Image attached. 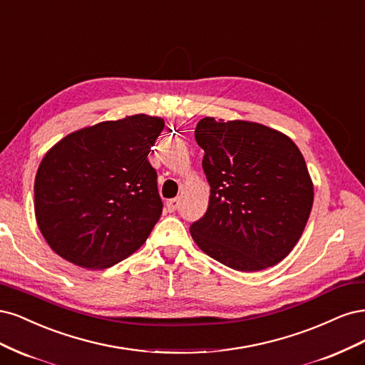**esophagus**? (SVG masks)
I'll use <instances>...</instances> for the list:
<instances>
[{
  "instance_id": "34e87169",
  "label": "esophagus",
  "mask_w": 365,
  "mask_h": 365,
  "mask_svg": "<svg viewBox=\"0 0 365 365\" xmlns=\"http://www.w3.org/2000/svg\"><path fill=\"white\" fill-rule=\"evenodd\" d=\"M180 206V198H171L167 202V209L168 212H174L175 209H178Z\"/></svg>"
}]
</instances>
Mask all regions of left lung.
Here are the masks:
<instances>
[{
	"instance_id": "left-lung-1",
	"label": "left lung",
	"mask_w": 365,
	"mask_h": 365,
	"mask_svg": "<svg viewBox=\"0 0 365 365\" xmlns=\"http://www.w3.org/2000/svg\"><path fill=\"white\" fill-rule=\"evenodd\" d=\"M210 185L206 214L190 230L206 255L238 272L276 265L292 250L309 218L314 186L292 140L249 121L200 120Z\"/></svg>"
}]
</instances>
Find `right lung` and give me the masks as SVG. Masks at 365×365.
<instances>
[{
	"mask_svg": "<svg viewBox=\"0 0 365 365\" xmlns=\"http://www.w3.org/2000/svg\"><path fill=\"white\" fill-rule=\"evenodd\" d=\"M162 118L133 115L65 136L34 180V212L51 249L78 267L101 269L130 256L162 215L148 153Z\"/></svg>",
	"mask_w": 365,
	"mask_h": 365,
	"instance_id": "right-lung-1",
	"label": "right lung"
}]
</instances>
